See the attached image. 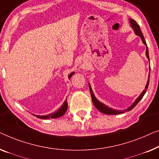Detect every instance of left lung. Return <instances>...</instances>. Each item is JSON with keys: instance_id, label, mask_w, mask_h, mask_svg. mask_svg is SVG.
Here are the masks:
<instances>
[{"instance_id": "left-lung-1", "label": "left lung", "mask_w": 159, "mask_h": 159, "mask_svg": "<svg viewBox=\"0 0 159 159\" xmlns=\"http://www.w3.org/2000/svg\"><path fill=\"white\" fill-rule=\"evenodd\" d=\"M129 23H130V26L133 29L134 32H135V34L139 36V37L141 38L142 39V42L146 46V55L147 56V58L149 60V55H148V47H147V44L146 41H145V39H144V37L143 35V33L141 32V31H140V26L138 24H137V22H136L135 20L133 19H129ZM149 79H150V73H149V75H148V81H147V84H146V86L145 87V89L143 90V91L140 93V95L138 97L137 99L133 104L131 105L130 107H128V108L125 109V110H122V111H119V110H115V109H111L110 107H107V105H105L103 104V103L100 102L99 100H98L97 98L95 97L94 94H93V91H92V89H91V85L90 84H89V89H90V92H91V99H92V102L93 103V105H94L96 108H97L98 110L101 111V112L104 113V114H107V115H119V114H121V113H124L125 111H130L131 109H133L134 107L136 106V104H138V102H139L140 100L143 97V96L145 93L146 92V90L148 89V85H149Z\"/></svg>"}]
</instances>
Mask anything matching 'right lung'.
<instances>
[{"instance_id": "1", "label": "right lung", "mask_w": 159, "mask_h": 159, "mask_svg": "<svg viewBox=\"0 0 159 159\" xmlns=\"http://www.w3.org/2000/svg\"><path fill=\"white\" fill-rule=\"evenodd\" d=\"M74 72L71 73L70 75H68V79H70L71 76L74 74ZM67 109H68V103H67V99H66V101L65 102L62 104V105L61 107H60V108L59 109H57V111H55L54 113H52V114H49L48 115H35L37 118H39V119H44V120H46V119H50V118H57V117H61L64 115L65 113L67 111Z\"/></svg>"}]
</instances>
